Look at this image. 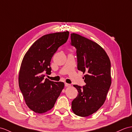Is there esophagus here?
I'll return each instance as SVG.
<instances>
[{"instance_id": "esophagus-1", "label": "esophagus", "mask_w": 132, "mask_h": 132, "mask_svg": "<svg viewBox=\"0 0 132 132\" xmlns=\"http://www.w3.org/2000/svg\"><path fill=\"white\" fill-rule=\"evenodd\" d=\"M65 87H70V86H71V85H70V84H68V83H65Z\"/></svg>"}]
</instances>
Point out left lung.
Listing matches in <instances>:
<instances>
[{
	"instance_id": "left-lung-1",
	"label": "left lung",
	"mask_w": 132,
	"mask_h": 132,
	"mask_svg": "<svg viewBox=\"0 0 132 132\" xmlns=\"http://www.w3.org/2000/svg\"><path fill=\"white\" fill-rule=\"evenodd\" d=\"M71 45L77 49V68L84 76L86 85H73L78 92L72 102L74 113L86 117L97 111L104 104L111 84V63L106 53L95 42L75 33Z\"/></svg>"
}]
</instances>
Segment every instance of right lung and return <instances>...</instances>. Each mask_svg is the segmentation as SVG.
Instances as JSON below:
<instances>
[{
    "label": "right lung",
    "mask_w": 132,
    "mask_h": 132,
    "mask_svg": "<svg viewBox=\"0 0 132 132\" xmlns=\"http://www.w3.org/2000/svg\"><path fill=\"white\" fill-rule=\"evenodd\" d=\"M69 32L45 35L36 40L25 54L18 77L20 90L27 106L38 114L51 110L64 87L62 82L45 79L50 75V62L57 49L65 44Z\"/></svg>",
    "instance_id": "obj_1"
}]
</instances>
